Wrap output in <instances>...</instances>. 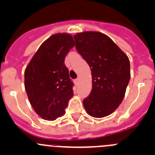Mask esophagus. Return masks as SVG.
<instances>
[{
	"label": "esophagus",
	"mask_w": 155,
	"mask_h": 155,
	"mask_svg": "<svg viewBox=\"0 0 155 155\" xmlns=\"http://www.w3.org/2000/svg\"><path fill=\"white\" fill-rule=\"evenodd\" d=\"M74 82H75V84H76V85H77V84L79 83V79H75Z\"/></svg>",
	"instance_id": "obj_1"
}]
</instances>
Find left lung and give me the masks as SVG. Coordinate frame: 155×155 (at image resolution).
Listing matches in <instances>:
<instances>
[{
	"instance_id": "obj_1",
	"label": "left lung",
	"mask_w": 155,
	"mask_h": 155,
	"mask_svg": "<svg viewBox=\"0 0 155 155\" xmlns=\"http://www.w3.org/2000/svg\"><path fill=\"white\" fill-rule=\"evenodd\" d=\"M76 48L91 70L92 89L83 101L89 115L103 118L122 102L130 78L129 58L105 34L95 31L73 36Z\"/></svg>"
}]
</instances>
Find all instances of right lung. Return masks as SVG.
I'll use <instances>...</instances> for the list:
<instances>
[{
  "label": "right lung",
  "mask_w": 155,
  "mask_h": 155,
  "mask_svg": "<svg viewBox=\"0 0 155 155\" xmlns=\"http://www.w3.org/2000/svg\"><path fill=\"white\" fill-rule=\"evenodd\" d=\"M75 46L68 34H56L42 43L25 71V87L30 104L42 118L54 121L65 114L73 97V83L64 64Z\"/></svg>",
  "instance_id": "1"
}]
</instances>
